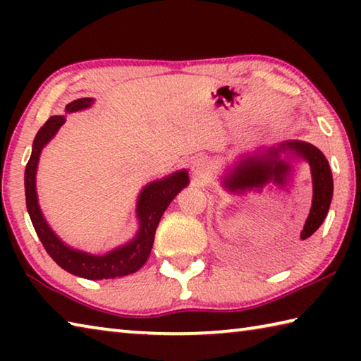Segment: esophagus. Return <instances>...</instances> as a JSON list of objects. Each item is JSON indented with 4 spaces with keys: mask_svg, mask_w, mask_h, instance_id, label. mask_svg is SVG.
<instances>
[{
    "mask_svg": "<svg viewBox=\"0 0 361 361\" xmlns=\"http://www.w3.org/2000/svg\"><path fill=\"white\" fill-rule=\"evenodd\" d=\"M192 173L194 176H197V178H202V180L209 176V166H207L204 159H197V161H194Z\"/></svg>",
    "mask_w": 361,
    "mask_h": 361,
    "instance_id": "34e87169",
    "label": "esophagus"
}]
</instances>
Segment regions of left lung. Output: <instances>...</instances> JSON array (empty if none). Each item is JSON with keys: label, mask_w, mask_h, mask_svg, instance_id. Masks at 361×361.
Segmentation results:
<instances>
[{"label": "left lung", "mask_w": 361, "mask_h": 361, "mask_svg": "<svg viewBox=\"0 0 361 361\" xmlns=\"http://www.w3.org/2000/svg\"><path fill=\"white\" fill-rule=\"evenodd\" d=\"M285 149H293L305 161L309 162L310 172H312L314 183V199L310 213L301 231V240H307L314 232L325 221L329 204L333 199V173L329 164L323 152L315 148L314 145L304 142L283 143L280 148L269 149L264 156L247 157L234 169V172L228 175L224 185L234 192L245 191V189H261L269 181L285 185L286 175L290 173V166L280 161L279 152Z\"/></svg>", "instance_id": "obj_1"}]
</instances>
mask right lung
<instances>
[{"label":"right lung","mask_w":361,"mask_h":361,"mask_svg":"<svg viewBox=\"0 0 361 361\" xmlns=\"http://www.w3.org/2000/svg\"><path fill=\"white\" fill-rule=\"evenodd\" d=\"M92 99H79L66 105V113L78 111L90 106ZM65 122L63 116H51L44 126L36 133L33 142V151L25 169V199L27 210L30 219H32L33 228L38 234L42 247L46 248L49 256L73 276L102 280V279H114L129 276L142 267L151 253L152 242H154L156 228L164 212L169 204L175 199L183 188L188 185L186 170L176 172L175 175L164 178L161 181H154L146 186L138 197L137 216L140 219V229L135 239L127 245L113 250L111 253L105 256H94L82 252H76L60 242L59 237L49 228L44 218L41 215L38 199H36V167H38V159L41 154L42 146L49 140L56 135Z\"/></svg>","instance_id":"add662e5"}]
</instances>
